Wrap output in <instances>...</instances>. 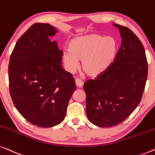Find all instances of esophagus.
Returning a JSON list of instances; mask_svg holds the SVG:
<instances>
[{
	"mask_svg": "<svg viewBox=\"0 0 155 155\" xmlns=\"http://www.w3.org/2000/svg\"><path fill=\"white\" fill-rule=\"evenodd\" d=\"M75 82H76V85H77V86L81 87L83 86V85H84V82H83V81H81L80 79V78H77V79L75 80Z\"/></svg>",
	"mask_w": 155,
	"mask_h": 155,
	"instance_id": "esophagus-1",
	"label": "esophagus"
}]
</instances>
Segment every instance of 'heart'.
<instances>
[{
    "label": "heart",
    "mask_w": 155,
    "mask_h": 155,
    "mask_svg": "<svg viewBox=\"0 0 155 155\" xmlns=\"http://www.w3.org/2000/svg\"><path fill=\"white\" fill-rule=\"evenodd\" d=\"M68 51L63 54L65 69L69 73L77 70L81 61L82 70L91 77L106 72L116 59L118 43L113 36L96 34L77 36L69 41Z\"/></svg>",
    "instance_id": "b5f03b06"
}]
</instances>
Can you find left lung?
Wrapping results in <instances>:
<instances>
[{
  "label": "left lung",
  "mask_w": 155,
  "mask_h": 155,
  "mask_svg": "<svg viewBox=\"0 0 155 155\" xmlns=\"http://www.w3.org/2000/svg\"><path fill=\"white\" fill-rule=\"evenodd\" d=\"M121 45L107 71L84 85L88 120L100 127L124 121L140 103L147 77V62L141 41L131 30L117 24Z\"/></svg>",
  "instance_id": "1"
}]
</instances>
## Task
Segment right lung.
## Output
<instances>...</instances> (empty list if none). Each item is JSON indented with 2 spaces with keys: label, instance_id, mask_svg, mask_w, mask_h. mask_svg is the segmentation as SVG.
Here are the masks:
<instances>
[{
  "label": "right lung",
  "instance_id": "obj_1",
  "mask_svg": "<svg viewBox=\"0 0 155 155\" xmlns=\"http://www.w3.org/2000/svg\"><path fill=\"white\" fill-rule=\"evenodd\" d=\"M57 32L49 24H34L17 41L8 67L15 107L28 121L43 128L64 120L76 90L72 74L62 66L63 52L50 39Z\"/></svg>",
  "mask_w": 155,
  "mask_h": 155
}]
</instances>
